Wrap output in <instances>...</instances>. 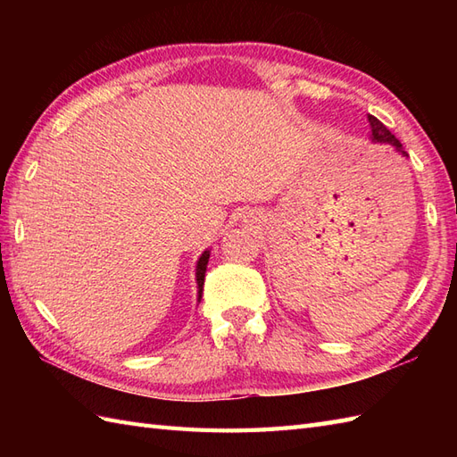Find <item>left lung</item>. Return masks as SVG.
<instances>
[{
    "label": "left lung",
    "mask_w": 457,
    "mask_h": 457,
    "mask_svg": "<svg viewBox=\"0 0 457 457\" xmlns=\"http://www.w3.org/2000/svg\"><path fill=\"white\" fill-rule=\"evenodd\" d=\"M369 125H371V139L375 141V143H386V145H391V147H395L396 151H399L401 154H404L406 157V153L403 151V145H401V141L395 137V135L385 128V125L378 121L377 118H373V115H369Z\"/></svg>",
    "instance_id": "1"
}]
</instances>
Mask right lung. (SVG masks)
Masks as SVG:
<instances>
[{
  "instance_id": "1",
  "label": "right lung",
  "mask_w": 457,
  "mask_h": 457,
  "mask_svg": "<svg viewBox=\"0 0 457 457\" xmlns=\"http://www.w3.org/2000/svg\"><path fill=\"white\" fill-rule=\"evenodd\" d=\"M208 259H210V251L206 249L204 253L200 255L198 263H196V285H198V303L202 298V290H204V277H206V265H208Z\"/></svg>"
}]
</instances>
